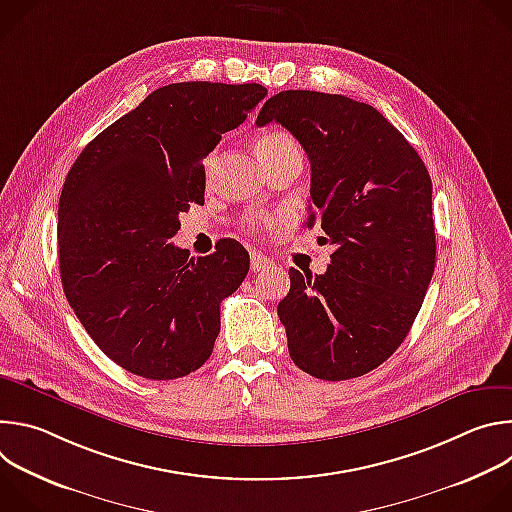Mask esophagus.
<instances>
[{"label":"esophagus","mask_w":512,"mask_h":512,"mask_svg":"<svg viewBox=\"0 0 512 512\" xmlns=\"http://www.w3.org/2000/svg\"><path fill=\"white\" fill-rule=\"evenodd\" d=\"M269 267H273V261H271L269 257H265L263 253H257V251L251 253V271H253V273L263 271V269H269Z\"/></svg>","instance_id":"34e87169"}]
</instances>
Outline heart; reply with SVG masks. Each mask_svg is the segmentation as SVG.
Here are the masks:
<instances>
[{
  "label": "heart",
  "mask_w": 512,
  "mask_h": 512,
  "mask_svg": "<svg viewBox=\"0 0 512 512\" xmlns=\"http://www.w3.org/2000/svg\"><path fill=\"white\" fill-rule=\"evenodd\" d=\"M255 152L265 168L275 162H283L287 158H300V150H298V143L294 141V137L285 131H279V129L259 135L255 141ZM255 225H257L255 221L249 223L251 229H255Z\"/></svg>",
  "instance_id": "b5f03b06"
}]
</instances>
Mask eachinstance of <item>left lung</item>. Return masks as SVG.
<instances>
[{
	"instance_id": "obj_1",
	"label": "left lung",
	"mask_w": 512,
	"mask_h": 512,
	"mask_svg": "<svg viewBox=\"0 0 512 512\" xmlns=\"http://www.w3.org/2000/svg\"><path fill=\"white\" fill-rule=\"evenodd\" d=\"M271 121L306 150L308 227L336 245L324 275L289 269L277 306L289 356L322 381L362 377L405 340L433 275L429 172L375 107L344 95L281 91L257 115Z\"/></svg>"
}]
</instances>
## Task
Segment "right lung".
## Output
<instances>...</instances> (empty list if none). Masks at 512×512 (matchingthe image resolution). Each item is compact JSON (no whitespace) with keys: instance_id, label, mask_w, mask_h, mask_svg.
I'll return each mask as SVG.
<instances>
[{"instance_id":"1","label":"right lung","mask_w":512,"mask_h":512,"mask_svg":"<svg viewBox=\"0 0 512 512\" xmlns=\"http://www.w3.org/2000/svg\"><path fill=\"white\" fill-rule=\"evenodd\" d=\"M267 89L174 83L103 129L72 164L58 202L66 300L121 369L152 381L190 375L221 332V302L243 283L249 253L235 239L190 257L170 239L204 202L202 160Z\"/></svg>"}]
</instances>
